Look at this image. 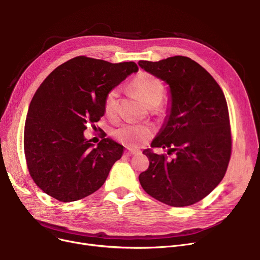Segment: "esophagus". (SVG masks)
I'll return each mask as SVG.
<instances>
[{
    "mask_svg": "<svg viewBox=\"0 0 260 260\" xmlns=\"http://www.w3.org/2000/svg\"><path fill=\"white\" fill-rule=\"evenodd\" d=\"M139 153H140L139 149H133V148H127V151H126V154H127V156H131V155H137V154H139Z\"/></svg>",
    "mask_w": 260,
    "mask_h": 260,
    "instance_id": "34e87169",
    "label": "esophagus"
}]
</instances>
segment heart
<instances>
[{"label":"heart","instance_id":"1","mask_svg":"<svg viewBox=\"0 0 260 260\" xmlns=\"http://www.w3.org/2000/svg\"><path fill=\"white\" fill-rule=\"evenodd\" d=\"M134 89L148 106H158L165 95L161 82L151 76H141L133 83ZM119 88L109 91L104 101V109L108 117H115L119 109ZM153 135V128L143 124H124L115 132V137L127 146H136L146 141Z\"/></svg>","mask_w":260,"mask_h":260}]
</instances>
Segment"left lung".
<instances>
[{
  "mask_svg": "<svg viewBox=\"0 0 260 260\" xmlns=\"http://www.w3.org/2000/svg\"><path fill=\"white\" fill-rule=\"evenodd\" d=\"M146 73L169 85L168 115L143 154L148 169L139 175L145 192L171 207H187L220 183L231 157L232 138L224 94L214 78L187 57L139 61ZM166 148L175 158L152 152Z\"/></svg>",
  "mask_w": 260,
  "mask_h": 260,
  "instance_id": "obj_1",
  "label": "left lung"
}]
</instances>
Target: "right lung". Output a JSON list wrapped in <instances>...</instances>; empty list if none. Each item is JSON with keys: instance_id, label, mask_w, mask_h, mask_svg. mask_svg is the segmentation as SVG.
I'll return each instance as SVG.
<instances>
[{"instance_id": "1", "label": "right lung", "mask_w": 260, "mask_h": 260, "mask_svg": "<svg viewBox=\"0 0 260 260\" xmlns=\"http://www.w3.org/2000/svg\"><path fill=\"white\" fill-rule=\"evenodd\" d=\"M138 70L135 62L80 56L40 85L26 116L24 152L31 178L44 193L72 202L103 185L123 146L109 138L94 146L83 133L105 114L107 93Z\"/></svg>"}]
</instances>
